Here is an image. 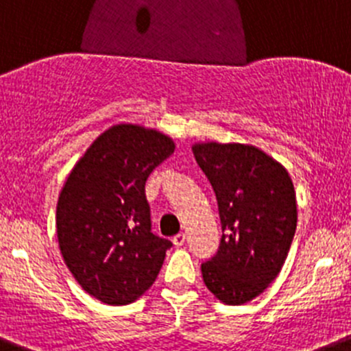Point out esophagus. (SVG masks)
<instances>
[{
    "mask_svg": "<svg viewBox=\"0 0 351 351\" xmlns=\"http://www.w3.org/2000/svg\"><path fill=\"white\" fill-rule=\"evenodd\" d=\"M185 241H186L185 233H178L175 238H173V243H175V247H182V245H185Z\"/></svg>",
    "mask_w": 351,
    "mask_h": 351,
    "instance_id": "esophagus-1",
    "label": "esophagus"
}]
</instances>
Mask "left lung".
Instances as JSON below:
<instances>
[{
    "instance_id": "1",
    "label": "left lung",
    "mask_w": 351,
    "mask_h": 351,
    "mask_svg": "<svg viewBox=\"0 0 351 351\" xmlns=\"http://www.w3.org/2000/svg\"><path fill=\"white\" fill-rule=\"evenodd\" d=\"M213 185L221 237L202 264L207 290L228 305L254 300L280 274L297 230V197L287 169L254 145L195 144Z\"/></svg>"
}]
</instances>
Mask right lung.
I'll use <instances>...</instances> for the list:
<instances>
[{"instance_id":"obj_1","label":"right lung","mask_w":351,"mask_h":351,"mask_svg":"<svg viewBox=\"0 0 351 351\" xmlns=\"http://www.w3.org/2000/svg\"><path fill=\"white\" fill-rule=\"evenodd\" d=\"M173 151L161 132L114 125L64 182L56 206L61 255L77 283L104 304H132L161 271L173 243L151 231L145 182Z\"/></svg>"}]
</instances>
